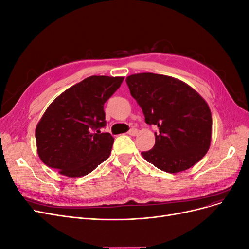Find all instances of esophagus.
Wrapping results in <instances>:
<instances>
[{
	"label": "esophagus",
	"mask_w": 249,
	"mask_h": 249,
	"mask_svg": "<svg viewBox=\"0 0 249 249\" xmlns=\"http://www.w3.org/2000/svg\"><path fill=\"white\" fill-rule=\"evenodd\" d=\"M137 133H138L137 129H134V127H132V129H130L129 132H127V134L131 135V136H136Z\"/></svg>",
	"instance_id": "obj_1"
}]
</instances>
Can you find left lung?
Returning a JSON list of instances; mask_svg holds the SVG:
<instances>
[{"label": "left lung", "instance_id": "1", "mask_svg": "<svg viewBox=\"0 0 249 249\" xmlns=\"http://www.w3.org/2000/svg\"><path fill=\"white\" fill-rule=\"evenodd\" d=\"M125 82L145 123L159 127L154 147L142 152L143 158L169 173L184 171L200 161L212 136L207 102L186 83L164 74H131Z\"/></svg>", "mask_w": 249, "mask_h": 249}]
</instances>
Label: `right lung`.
I'll return each mask as SVG.
<instances>
[{"mask_svg":"<svg viewBox=\"0 0 249 249\" xmlns=\"http://www.w3.org/2000/svg\"><path fill=\"white\" fill-rule=\"evenodd\" d=\"M124 77L91 76L60 94L36 126L37 153L47 166L63 176H86L106 161L114 138L106 126L104 105Z\"/></svg>","mask_w":249,"mask_h":249,"instance_id":"1","label":"right lung"}]
</instances>
